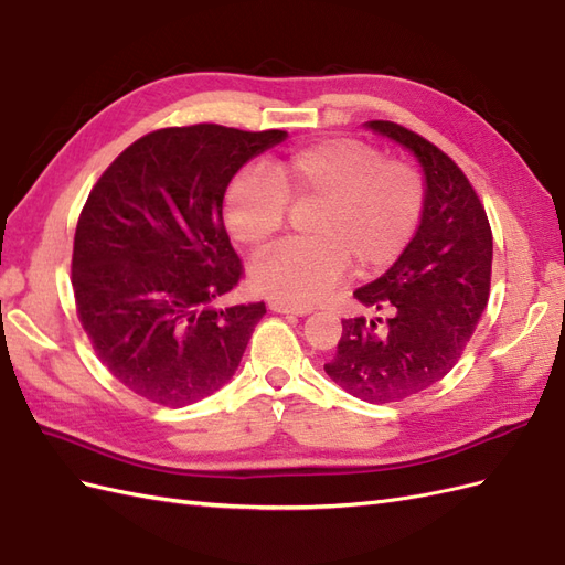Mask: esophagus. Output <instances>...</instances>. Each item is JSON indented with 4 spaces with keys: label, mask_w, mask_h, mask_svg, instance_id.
Listing matches in <instances>:
<instances>
[{
    "label": "esophagus",
    "mask_w": 565,
    "mask_h": 565,
    "mask_svg": "<svg viewBox=\"0 0 565 565\" xmlns=\"http://www.w3.org/2000/svg\"><path fill=\"white\" fill-rule=\"evenodd\" d=\"M268 309L276 311V313H295V316H306L311 309L309 306H299V303H289L282 299H270L268 301Z\"/></svg>",
    "instance_id": "1"
}]
</instances>
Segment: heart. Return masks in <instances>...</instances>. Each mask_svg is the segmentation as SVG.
<instances>
[{"mask_svg":"<svg viewBox=\"0 0 565 565\" xmlns=\"http://www.w3.org/2000/svg\"><path fill=\"white\" fill-rule=\"evenodd\" d=\"M426 200L415 164L382 158L367 141L334 136L273 160L243 167L224 195L233 237L264 252L285 231L289 202L313 204L311 235L287 243L252 266L254 285L289 303L309 306L349 270L388 268L413 241Z\"/></svg>","mask_w":565,"mask_h":565,"instance_id":"obj_1","label":"heart"}]
</instances>
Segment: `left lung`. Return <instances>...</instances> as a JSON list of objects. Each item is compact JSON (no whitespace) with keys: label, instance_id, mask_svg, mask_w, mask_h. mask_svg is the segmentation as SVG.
<instances>
[{"label":"left lung","instance_id":"obj_1","mask_svg":"<svg viewBox=\"0 0 565 565\" xmlns=\"http://www.w3.org/2000/svg\"><path fill=\"white\" fill-rule=\"evenodd\" d=\"M370 129L422 162L426 200L413 241L382 278L353 297L384 318L341 320L324 372L365 403H396L440 382L457 365L488 303L492 231L467 174L438 146L388 119Z\"/></svg>","mask_w":565,"mask_h":565}]
</instances>
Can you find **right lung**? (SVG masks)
<instances>
[{"instance_id": "add662e5", "label": "right lung", "mask_w": 565, "mask_h": 565, "mask_svg": "<svg viewBox=\"0 0 565 565\" xmlns=\"http://www.w3.org/2000/svg\"><path fill=\"white\" fill-rule=\"evenodd\" d=\"M285 131L164 127L113 160L77 218L73 292L98 361L136 396L183 407L241 365L264 301L218 309L245 268L224 226V193Z\"/></svg>"}]
</instances>
